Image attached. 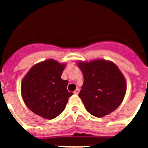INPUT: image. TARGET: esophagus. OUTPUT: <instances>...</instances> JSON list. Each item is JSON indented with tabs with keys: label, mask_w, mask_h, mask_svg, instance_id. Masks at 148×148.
<instances>
[{
	"label": "esophagus",
	"mask_w": 148,
	"mask_h": 148,
	"mask_svg": "<svg viewBox=\"0 0 148 148\" xmlns=\"http://www.w3.org/2000/svg\"><path fill=\"white\" fill-rule=\"evenodd\" d=\"M79 90H79V89L77 88L76 90H75V91H74V92H73V93L75 94V95H77V94H78V92H79Z\"/></svg>",
	"instance_id": "esophagus-1"
}]
</instances>
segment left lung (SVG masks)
<instances>
[{"instance_id": "obj_1", "label": "left lung", "mask_w": 148, "mask_h": 148, "mask_svg": "<svg viewBox=\"0 0 148 148\" xmlns=\"http://www.w3.org/2000/svg\"><path fill=\"white\" fill-rule=\"evenodd\" d=\"M84 75L78 96L89 113L102 117L114 111L122 102L126 81L113 62L104 60L78 63Z\"/></svg>"}]
</instances>
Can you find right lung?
<instances>
[{"label": "right lung", "mask_w": 148, "mask_h": 148, "mask_svg": "<svg viewBox=\"0 0 148 148\" xmlns=\"http://www.w3.org/2000/svg\"><path fill=\"white\" fill-rule=\"evenodd\" d=\"M64 66L53 59L43 61L32 66L22 81L23 101L38 116L53 119L65 109L73 93L66 89L67 81L61 78Z\"/></svg>", "instance_id": "1"}]
</instances>
